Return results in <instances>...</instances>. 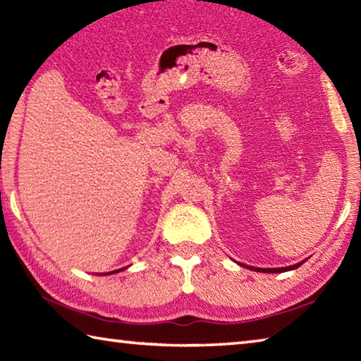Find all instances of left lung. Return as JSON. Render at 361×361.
Returning a JSON list of instances; mask_svg holds the SVG:
<instances>
[{
	"instance_id": "1",
	"label": "left lung",
	"mask_w": 361,
	"mask_h": 361,
	"mask_svg": "<svg viewBox=\"0 0 361 361\" xmlns=\"http://www.w3.org/2000/svg\"><path fill=\"white\" fill-rule=\"evenodd\" d=\"M301 266V262L295 266H290V267H279V269H259V267H250L252 271H262V272H269V274H276V272H285V271H291V269H296Z\"/></svg>"
}]
</instances>
